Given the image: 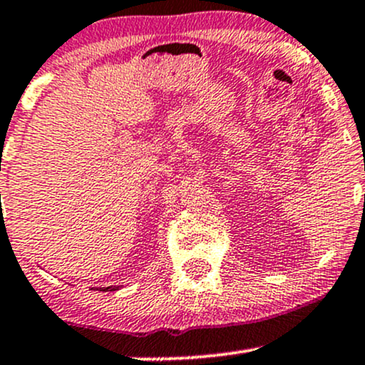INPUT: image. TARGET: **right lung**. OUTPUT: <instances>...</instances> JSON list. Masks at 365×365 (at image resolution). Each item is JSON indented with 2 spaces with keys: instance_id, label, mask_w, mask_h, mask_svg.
Masks as SVG:
<instances>
[{
  "instance_id": "obj_1",
  "label": "right lung",
  "mask_w": 365,
  "mask_h": 365,
  "mask_svg": "<svg viewBox=\"0 0 365 365\" xmlns=\"http://www.w3.org/2000/svg\"><path fill=\"white\" fill-rule=\"evenodd\" d=\"M116 289H118V287H116V285H115V287H103V289H101V291L109 292V291H116Z\"/></svg>"
}]
</instances>
